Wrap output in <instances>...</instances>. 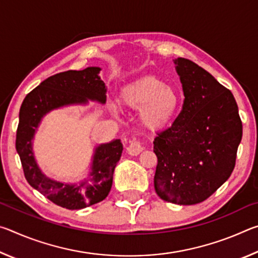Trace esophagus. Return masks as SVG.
<instances>
[{
    "label": "esophagus",
    "mask_w": 258,
    "mask_h": 258,
    "mask_svg": "<svg viewBox=\"0 0 258 258\" xmlns=\"http://www.w3.org/2000/svg\"><path fill=\"white\" fill-rule=\"evenodd\" d=\"M126 150H127V154L131 156H138L140 152H142L143 147L138 139L133 138L132 141H130V145L126 148Z\"/></svg>",
    "instance_id": "1"
}]
</instances>
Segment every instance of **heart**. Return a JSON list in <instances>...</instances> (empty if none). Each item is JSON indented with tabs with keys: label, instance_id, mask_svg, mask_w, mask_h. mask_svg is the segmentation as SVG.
I'll return each instance as SVG.
<instances>
[{
	"label": "heart",
	"instance_id": "heart-1",
	"mask_svg": "<svg viewBox=\"0 0 258 258\" xmlns=\"http://www.w3.org/2000/svg\"><path fill=\"white\" fill-rule=\"evenodd\" d=\"M123 99L131 108H142L140 118L149 128H159L167 124L180 103L176 91L155 77H145L133 83L125 90Z\"/></svg>",
	"mask_w": 258,
	"mask_h": 258
}]
</instances>
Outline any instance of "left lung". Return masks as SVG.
<instances>
[{"label": "left lung", "mask_w": 258, "mask_h": 258, "mask_svg": "<svg viewBox=\"0 0 258 258\" xmlns=\"http://www.w3.org/2000/svg\"><path fill=\"white\" fill-rule=\"evenodd\" d=\"M184 93L182 110L157 133V195L173 204L211 197L232 174L242 123L233 94L194 61H174Z\"/></svg>", "instance_id": "left-lung-1"}]
</instances>
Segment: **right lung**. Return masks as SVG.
Instances as JSON below:
<instances>
[{
    "instance_id": "1",
    "label": "right lung",
    "mask_w": 258,
    "mask_h": 258,
    "mask_svg": "<svg viewBox=\"0 0 258 258\" xmlns=\"http://www.w3.org/2000/svg\"><path fill=\"white\" fill-rule=\"evenodd\" d=\"M99 67L83 71H67L46 78L26 95L19 111L16 149L27 182L34 189L60 207L82 209L102 202L110 192L113 171L123 151L120 140L99 146L95 149L91 183L69 185L55 182L41 172L35 161L32 140L42 117L52 109L68 104L86 103L87 100L106 102V85L100 80Z\"/></svg>"
}]
</instances>
